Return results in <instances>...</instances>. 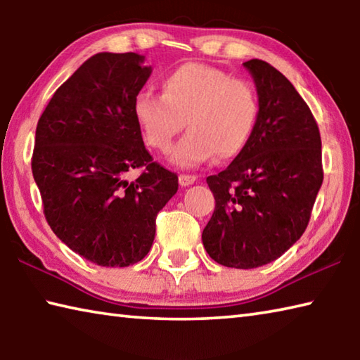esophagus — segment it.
<instances>
[{
  "mask_svg": "<svg viewBox=\"0 0 360 360\" xmlns=\"http://www.w3.org/2000/svg\"><path fill=\"white\" fill-rule=\"evenodd\" d=\"M195 181H197V178H195V176H192V174H181V176H179V184H181V187L192 186Z\"/></svg>",
  "mask_w": 360,
  "mask_h": 360,
  "instance_id": "esophagus-1",
  "label": "esophagus"
}]
</instances>
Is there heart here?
Returning a JSON list of instances; mask_svg holds the SVG:
<instances>
[{
  "label": "heart",
  "mask_w": 360,
  "mask_h": 360,
  "mask_svg": "<svg viewBox=\"0 0 360 360\" xmlns=\"http://www.w3.org/2000/svg\"><path fill=\"white\" fill-rule=\"evenodd\" d=\"M260 101L254 85L202 63H186L163 79L162 95L143 90L133 100V115L149 148L168 152L184 129L169 162L195 168L230 160L246 148L259 120Z\"/></svg>",
  "instance_id": "b5f03b06"
}]
</instances>
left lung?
<instances>
[{
  "label": "left lung",
  "mask_w": 360,
  "mask_h": 360,
  "mask_svg": "<svg viewBox=\"0 0 360 360\" xmlns=\"http://www.w3.org/2000/svg\"><path fill=\"white\" fill-rule=\"evenodd\" d=\"M243 66L257 90L259 120L233 162L206 178L216 208L202 240L217 264L249 270L303 235L324 174L318 124L294 85L264 60Z\"/></svg>",
  "instance_id": "obj_1"
}]
</instances>
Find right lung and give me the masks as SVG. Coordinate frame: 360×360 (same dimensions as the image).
Instances as JSON below:
<instances>
[{
  "instance_id": "1",
  "label": "right lung",
  "mask_w": 360,
  "mask_h": 360,
  "mask_svg": "<svg viewBox=\"0 0 360 360\" xmlns=\"http://www.w3.org/2000/svg\"><path fill=\"white\" fill-rule=\"evenodd\" d=\"M152 72L144 56L100 52L60 85L36 127L33 178L53 233L100 266L143 260L178 176L144 148L133 100ZM145 172L135 181L126 173Z\"/></svg>"
}]
</instances>
